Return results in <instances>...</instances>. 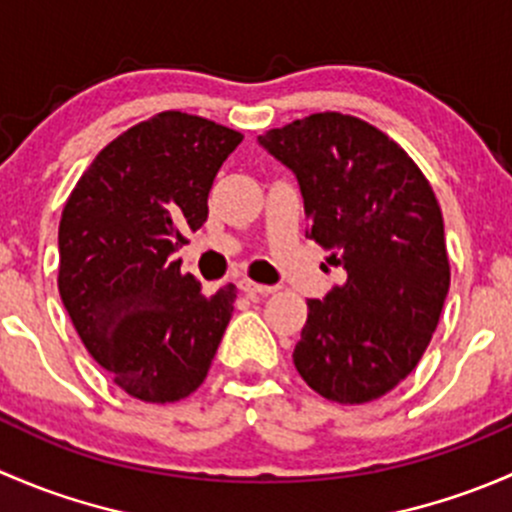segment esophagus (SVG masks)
<instances>
[{"label":"esophagus","mask_w":512,"mask_h":512,"mask_svg":"<svg viewBox=\"0 0 512 512\" xmlns=\"http://www.w3.org/2000/svg\"><path fill=\"white\" fill-rule=\"evenodd\" d=\"M240 289H242V292H247V294H272L277 287L257 285V282H252V280H242L240 282Z\"/></svg>","instance_id":"34e87169"}]
</instances>
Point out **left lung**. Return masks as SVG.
Here are the masks:
<instances>
[{"label": "left lung", "instance_id": "left-lung-1", "mask_svg": "<svg viewBox=\"0 0 512 512\" xmlns=\"http://www.w3.org/2000/svg\"><path fill=\"white\" fill-rule=\"evenodd\" d=\"M260 143L297 175L309 237L347 270L307 302L294 366L329 401L381 399L421 361L451 285L436 193L399 143L349 113L297 118Z\"/></svg>", "mask_w": 512, "mask_h": 512}]
</instances>
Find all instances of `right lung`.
Masks as SVG:
<instances>
[{
  "mask_svg": "<svg viewBox=\"0 0 512 512\" xmlns=\"http://www.w3.org/2000/svg\"><path fill=\"white\" fill-rule=\"evenodd\" d=\"M242 133L163 111L113 138L59 223V294L113 384L173 404L208 376L237 289L205 294L173 252L208 220V193Z\"/></svg>",
  "mask_w": 512,
  "mask_h": 512,
  "instance_id": "obj_1",
  "label": "right lung"
}]
</instances>
